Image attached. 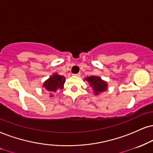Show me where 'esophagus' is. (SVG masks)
Returning a JSON list of instances; mask_svg holds the SVG:
<instances>
[{
	"label": "esophagus",
	"mask_w": 153,
	"mask_h": 153,
	"mask_svg": "<svg viewBox=\"0 0 153 153\" xmlns=\"http://www.w3.org/2000/svg\"><path fill=\"white\" fill-rule=\"evenodd\" d=\"M81 75V74L80 73H78V74H74V76H79Z\"/></svg>",
	"instance_id": "34e87169"
}]
</instances>
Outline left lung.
I'll list each match as a JSON object with an SVG mask.
<instances>
[{
  "label": "left lung",
  "mask_w": 153,
  "mask_h": 153,
  "mask_svg": "<svg viewBox=\"0 0 153 153\" xmlns=\"http://www.w3.org/2000/svg\"><path fill=\"white\" fill-rule=\"evenodd\" d=\"M84 81L88 82L89 86L92 88L94 95H99L102 92H104L108 88V83L103 80L100 76H90L84 79Z\"/></svg>",
  "instance_id": "obj_1"
}]
</instances>
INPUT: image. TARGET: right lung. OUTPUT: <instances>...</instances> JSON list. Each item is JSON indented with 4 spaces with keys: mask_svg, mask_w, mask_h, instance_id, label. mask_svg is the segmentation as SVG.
<instances>
[{
    "mask_svg": "<svg viewBox=\"0 0 153 153\" xmlns=\"http://www.w3.org/2000/svg\"><path fill=\"white\" fill-rule=\"evenodd\" d=\"M65 81V77L64 76L58 74L57 73L52 74L48 79L45 81L42 87L46 91L50 92V97H54V94H52L55 93L57 90L62 89L64 88Z\"/></svg>",
    "mask_w": 153,
    "mask_h": 153,
    "instance_id": "1",
    "label": "right lung"
}]
</instances>
